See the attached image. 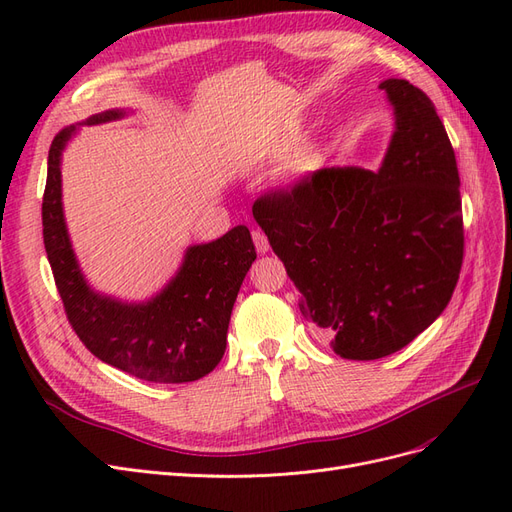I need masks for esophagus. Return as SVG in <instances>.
<instances>
[{"label": "esophagus", "instance_id": "esophagus-1", "mask_svg": "<svg viewBox=\"0 0 512 512\" xmlns=\"http://www.w3.org/2000/svg\"><path fill=\"white\" fill-rule=\"evenodd\" d=\"M252 239H254V245H256V252L258 254H267L269 252V239L262 230H254L252 232Z\"/></svg>", "mask_w": 512, "mask_h": 512}]
</instances>
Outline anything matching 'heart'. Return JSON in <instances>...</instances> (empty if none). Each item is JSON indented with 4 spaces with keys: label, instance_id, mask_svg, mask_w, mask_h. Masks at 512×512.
<instances>
[{
    "label": "heart",
    "instance_id": "heart-1",
    "mask_svg": "<svg viewBox=\"0 0 512 512\" xmlns=\"http://www.w3.org/2000/svg\"><path fill=\"white\" fill-rule=\"evenodd\" d=\"M294 143H297V136H286L284 141H280V143H277V145L273 147V153H275V156H280V153H286L288 149H292ZM318 160H320V149H318L316 145L307 147V149H303V151L299 153L297 160H294L292 173H294V175H305L307 170H312V168L318 164Z\"/></svg>",
    "mask_w": 512,
    "mask_h": 512
}]
</instances>
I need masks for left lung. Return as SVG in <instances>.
Wrapping results in <instances>:
<instances>
[{"mask_svg":"<svg viewBox=\"0 0 512 512\" xmlns=\"http://www.w3.org/2000/svg\"><path fill=\"white\" fill-rule=\"evenodd\" d=\"M395 132L382 166H331L260 196L254 220L335 354L389 356L453 297L463 262L457 160L436 106L404 79L380 83Z\"/></svg>","mask_w":512,"mask_h":512,"instance_id":"left-lung-1","label":"left lung"}]
</instances>
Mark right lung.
<instances>
[{
	"label": "right lung",
	"mask_w": 512,
	"mask_h": 512,
	"mask_svg": "<svg viewBox=\"0 0 512 512\" xmlns=\"http://www.w3.org/2000/svg\"><path fill=\"white\" fill-rule=\"evenodd\" d=\"M123 115L113 108L87 123ZM79 126L53 138L42 198L46 256L74 333L100 361L141 380L181 384L207 376L222 361L232 305L256 260L250 230L235 226L211 243L190 245L173 280L149 301L126 303L96 292L74 256L61 205V153Z\"/></svg>",
	"instance_id": "obj_1"
}]
</instances>
